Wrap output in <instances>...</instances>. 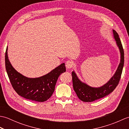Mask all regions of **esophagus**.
<instances>
[{
  "mask_svg": "<svg viewBox=\"0 0 129 129\" xmlns=\"http://www.w3.org/2000/svg\"><path fill=\"white\" fill-rule=\"evenodd\" d=\"M65 66H66L67 69H71L73 66V63L72 61H70V60H68V61H66V62H65Z\"/></svg>",
  "mask_w": 129,
  "mask_h": 129,
  "instance_id": "1",
  "label": "esophagus"
}]
</instances>
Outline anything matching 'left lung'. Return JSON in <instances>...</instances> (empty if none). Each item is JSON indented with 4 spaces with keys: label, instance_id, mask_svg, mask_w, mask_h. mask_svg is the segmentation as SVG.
<instances>
[{
    "label": "left lung",
    "instance_id": "8db88e82",
    "mask_svg": "<svg viewBox=\"0 0 129 129\" xmlns=\"http://www.w3.org/2000/svg\"><path fill=\"white\" fill-rule=\"evenodd\" d=\"M113 34L115 40L121 55V59L119 67L113 75L108 83L99 87H93L81 81L74 72H72V79L73 88L80 100L84 102H92L100 99L110 94L119 84L124 64V52L121 41L117 32L113 30Z\"/></svg>",
    "mask_w": 129,
    "mask_h": 129
}]
</instances>
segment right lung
Listing matches in <instances>:
<instances>
[{"instance_id": "1", "label": "right lung", "mask_w": 129, "mask_h": 129, "mask_svg": "<svg viewBox=\"0 0 129 129\" xmlns=\"http://www.w3.org/2000/svg\"><path fill=\"white\" fill-rule=\"evenodd\" d=\"M5 51V68L11 84L16 93L30 100L44 102L50 98L55 90L59 75L66 72L64 63L47 74L37 78H29L18 73L10 62Z\"/></svg>"}]
</instances>
